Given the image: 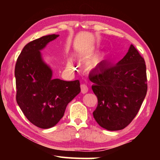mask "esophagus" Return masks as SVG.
Listing matches in <instances>:
<instances>
[{
    "mask_svg": "<svg viewBox=\"0 0 160 160\" xmlns=\"http://www.w3.org/2000/svg\"><path fill=\"white\" fill-rule=\"evenodd\" d=\"M80 88H81V92H82V93L85 94L88 92V86L85 85V84H82V85H81Z\"/></svg>",
    "mask_w": 160,
    "mask_h": 160,
    "instance_id": "obj_1",
    "label": "esophagus"
}]
</instances>
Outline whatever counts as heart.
Returning <instances> with one entry per match:
<instances>
[{
  "mask_svg": "<svg viewBox=\"0 0 160 160\" xmlns=\"http://www.w3.org/2000/svg\"><path fill=\"white\" fill-rule=\"evenodd\" d=\"M107 60V55L104 53H102V54H100V55L98 56V57L97 58V63H102V62H104L105 61ZM67 66L69 68H74L75 67V64L73 63V61L72 60H68V63H67Z\"/></svg>",
  "mask_w": 160,
  "mask_h": 160,
  "instance_id": "obj_1",
  "label": "heart"
}]
</instances>
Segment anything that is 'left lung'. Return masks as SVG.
<instances>
[{"mask_svg":"<svg viewBox=\"0 0 160 160\" xmlns=\"http://www.w3.org/2000/svg\"><path fill=\"white\" fill-rule=\"evenodd\" d=\"M98 99L93 116L108 131L123 129L137 115L147 94L146 66L133 45L114 66L102 63L90 75Z\"/></svg>","mask_w":160,"mask_h":160,"instance_id":"obj_1","label":"left lung"}]
</instances>
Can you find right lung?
I'll use <instances>...</instances> for the list:
<instances>
[{
	"label": "right lung",
	"instance_id": "right-lung-1",
	"mask_svg": "<svg viewBox=\"0 0 160 160\" xmlns=\"http://www.w3.org/2000/svg\"><path fill=\"white\" fill-rule=\"evenodd\" d=\"M58 34H49L28 43L16 62V100L26 118L39 128H49L64 115L67 105L80 92V81L53 78V70L41 51Z\"/></svg>",
	"mask_w": 160,
	"mask_h": 160
}]
</instances>
